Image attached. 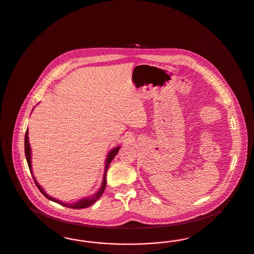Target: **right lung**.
I'll return each mask as SVG.
<instances>
[{
	"mask_svg": "<svg viewBox=\"0 0 254 254\" xmlns=\"http://www.w3.org/2000/svg\"><path fill=\"white\" fill-rule=\"evenodd\" d=\"M120 147H121V146H116V147L112 148V149L109 151L108 156H107V159H106V164H105L104 178H103V182H102V185H101V188L99 189V190H98L97 192H95V193L93 194L92 196H90V197L83 198V199L79 200V201H78V202H76V203L66 204V203H63V202H61V201L57 200V199H55V198L50 197L49 195H48V194L45 192L44 189H43V188H41V186L37 183L36 180H35V178H34V176H33V174H32V170H31V169H31V149H30V145H29V141H28V131H27V129H26L25 136H24V153H25V158H26V161H27L28 167H29V169H30V172H31V174H32L33 180L35 182L37 188L39 189V190L43 193V195H44L45 197H47L49 200H51V201H53V202H55V203H58V204L64 205V206L70 207V208H77V209H79V208H85V207H88L89 205H91L93 203H95L97 200L102 196V194L104 193L105 189H106V186H107V178H106V176H107V171H108V169H109V165H110L111 161L113 160V158L116 156V154L118 153V151H119Z\"/></svg>",
	"mask_w": 254,
	"mask_h": 254,
	"instance_id": "right-lung-1",
	"label": "right lung"
}]
</instances>
